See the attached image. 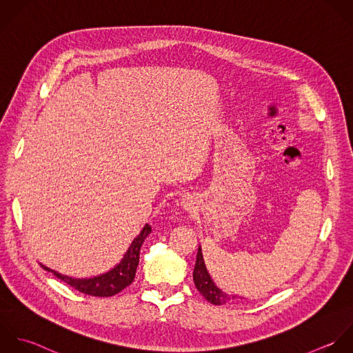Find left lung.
Masks as SVG:
<instances>
[{"label":"left lung","mask_w":353,"mask_h":353,"mask_svg":"<svg viewBox=\"0 0 353 353\" xmlns=\"http://www.w3.org/2000/svg\"><path fill=\"white\" fill-rule=\"evenodd\" d=\"M194 283L195 288L198 289V292L213 305H223L230 303L231 300L236 299L235 296H230L227 293H224L223 290H220L213 279L210 278L205 261H203V256H202V249L201 246L198 248V254H196V261H195V268H194Z\"/></svg>","instance_id":"8db88e82"}]
</instances>
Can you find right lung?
Listing matches in <instances>:
<instances>
[{"instance_id":"1","label":"right lung","mask_w":353,"mask_h":353,"mask_svg":"<svg viewBox=\"0 0 353 353\" xmlns=\"http://www.w3.org/2000/svg\"><path fill=\"white\" fill-rule=\"evenodd\" d=\"M150 232H151V227L148 224H145L144 228L141 230V232L134 238V241L129 246V249L125 253L121 263L117 264L108 272L99 275V276H93V278H88V279H78V278L61 275L42 264H41V267L45 271L52 272L57 279L63 281L64 283L70 285L71 288H74L75 290H78L83 294L93 296V297H111V296L119 293L121 290H123L126 286H129L133 282L136 270L139 265L140 249H141L144 239L150 235Z\"/></svg>"}]
</instances>
